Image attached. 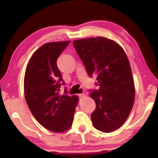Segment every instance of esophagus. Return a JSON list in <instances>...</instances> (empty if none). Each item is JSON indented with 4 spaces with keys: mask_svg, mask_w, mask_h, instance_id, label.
<instances>
[{
    "mask_svg": "<svg viewBox=\"0 0 158 158\" xmlns=\"http://www.w3.org/2000/svg\"><path fill=\"white\" fill-rule=\"evenodd\" d=\"M78 96L79 98H83L85 96V94H84V93H80V94L78 95Z\"/></svg>",
    "mask_w": 158,
    "mask_h": 158,
    "instance_id": "34e87169",
    "label": "esophagus"
}]
</instances>
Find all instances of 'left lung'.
<instances>
[{
	"label": "left lung",
	"instance_id": "obj_1",
	"mask_svg": "<svg viewBox=\"0 0 158 158\" xmlns=\"http://www.w3.org/2000/svg\"><path fill=\"white\" fill-rule=\"evenodd\" d=\"M90 77L98 75L90 96L96 107L91 121L96 129L110 132L119 128L129 116L135 100V84L129 60L122 47L106 37H98L73 42Z\"/></svg>",
	"mask_w": 158,
	"mask_h": 158
}]
</instances>
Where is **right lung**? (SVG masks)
Here are the masks:
<instances>
[{
  "instance_id": "add662e5",
  "label": "right lung",
  "mask_w": 158,
  "mask_h": 158,
  "mask_svg": "<svg viewBox=\"0 0 158 158\" xmlns=\"http://www.w3.org/2000/svg\"><path fill=\"white\" fill-rule=\"evenodd\" d=\"M70 41L49 42L32 56L26 67L24 94L28 108L46 129L54 132L69 130L73 125L78 97L60 94L65 85L56 64L57 59Z\"/></svg>"
}]
</instances>
